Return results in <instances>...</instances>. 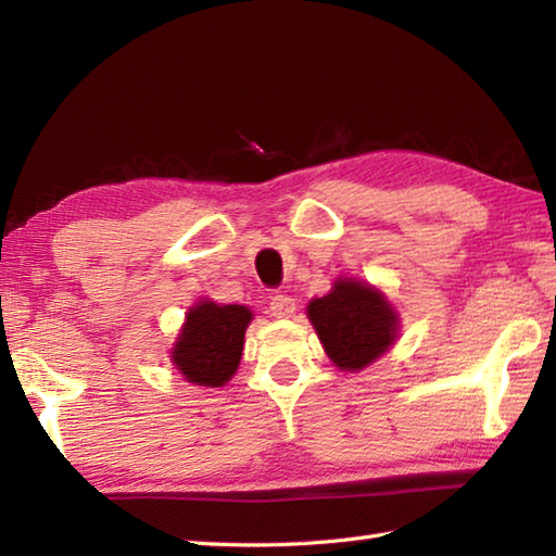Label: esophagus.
I'll return each instance as SVG.
<instances>
[{"label": "esophagus", "instance_id": "esophagus-1", "mask_svg": "<svg viewBox=\"0 0 556 556\" xmlns=\"http://www.w3.org/2000/svg\"><path fill=\"white\" fill-rule=\"evenodd\" d=\"M269 311L275 317H291L296 313V301L287 296V293H277V296H271L269 301Z\"/></svg>", "mask_w": 556, "mask_h": 556}]
</instances>
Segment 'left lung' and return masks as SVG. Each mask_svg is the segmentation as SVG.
I'll return each mask as SVG.
<instances>
[{
	"label": "left lung",
	"mask_w": 556,
	"mask_h": 556,
	"mask_svg": "<svg viewBox=\"0 0 556 556\" xmlns=\"http://www.w3.org/2000/svg\"><path fill=\"white\" fill-rule=\"evenodd\" d=\"M325 353L341 370H363L394 344L399 315L384 293L356 279H337L332 291L308 303Z\"/></svg>",
	"instance_id": "left-lung-1"
}]
</instances>
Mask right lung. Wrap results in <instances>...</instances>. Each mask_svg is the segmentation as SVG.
<instances>
[{
  "mask_svg": "<svg viewBox=\"0 0 556 556\" xmlns=\"http://www.w3.org/2000/svg\"><path fill=\"white\" fill-rule=\"evenodd\" d=\"M251 320L253 313L245 305L195 303L172 349L174 368L200 387L227 384L241 363L245 327Z\"/></svg>",
  "mask_w": 556,
  "mask_h": 556,
  "instance_id": "add662e5",
  "label": "right lung"
}]
</instances>
